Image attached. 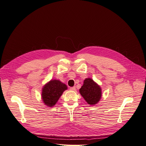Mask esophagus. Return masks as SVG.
<instances>
[{
    "instance_id": "esophagus-1",
    "label": "esophagus",
    "mask_w": 146,
    "mask_h": 146,
    "mask_svg": "<svg viewBox=\"0 0 146 146\" xmlns=\"http://www.w3.org/2000/svg\"><path fill=\"white\" fill-rule=\"evenodd\" d=\"M70 90H72V91H76V86L70 87Z\"/></svg>"
}]
</instances>
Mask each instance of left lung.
<instances>
[{
	"instance_id": "left-lung-1",
	"label": "left lung",
	"mask_w": 146,
	"mask_h": 146,
	"mask_svg": "<svg viewBox=\"0 0 146 146\" xmlns=\"http://www.w3.org/2000/svg\"><path fill=\"white\" fill-rule=\"evenodd\" d=\"M80 94L89 105L99 102L102 96L100 87L90 78H86L79 90Z\"/></svg>"
}]
</instances>
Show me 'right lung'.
Masks as SVG:
<instances>
[{"instance_id":"add662e5","label":"right lung","mask_w":146,"mask_h":146,"mask_svg":"<svg viewBox=\"0 0 146 146\" xmlns=\"http://www.w3.org/2000/svg\"><path fill=\"white\" fill-rule=\"evenodd\" d=\"M67 86L59 80H50L42 88V99L46 105L52 107L58 100Z\"/></svg>"}]
</instances>
